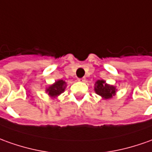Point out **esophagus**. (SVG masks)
<instances>
[{"instance_id":"1","label":"esophagus","mask_w":152,"mask_h":152,"mask_svg":"<svg viewBox=\"0 0 152 152\" xmlns=\"http://www.w3.org/2000/svg\"><path fill=\"white\" fill-rule=\"evenodd\" d=\"M85 79H86L85 78H78V80L79 81V82H84V81H85Z\"/></svg>"}]
</instances>
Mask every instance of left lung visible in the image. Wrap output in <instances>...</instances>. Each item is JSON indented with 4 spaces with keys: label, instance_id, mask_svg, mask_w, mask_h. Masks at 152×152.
Listing matches in <instances>:
<instances>
[{
    "label": "left lung",
    "instance_id": "obj_1",
    "mask_svg": "<svg viewBox=\"0 0 152 152\" xmlns=\"http://www.w3.org/2000/svg\"><path fill=\"white\" fill-rule=\"evenodd\" d=\"M95 92L102 96L104 98H110L113 97V95L115 94V88L113 86H110L108 84H106L105 83V81L103 80H98L96 82V84H95Z\"/></svg>",
    "mask_w": 152,
    "mask_h": 152
}]
</instances>
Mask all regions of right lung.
Returning a JSON list of instances; mask_svg holds the SVG:
<instances>
[{
  "instance_id": "obj_1",
  "label": "right lung",
  "mask_w": 152,
  "mask_h": 152,
  "mask_svg": "<svg viewBox=\"0 0 152 152\" xmlns=\"http://www.w3.org/2000/svg\"><path fill=\"white\" fill-rule=\"evenodd\" d=\"M64 88H65V82L63 80H58L57 82H55L54 84L49 87V88L47 89V92L49 93L50 96L56 97V96L62 94L64 91Z\"/></svg>"
}]
</instances>
